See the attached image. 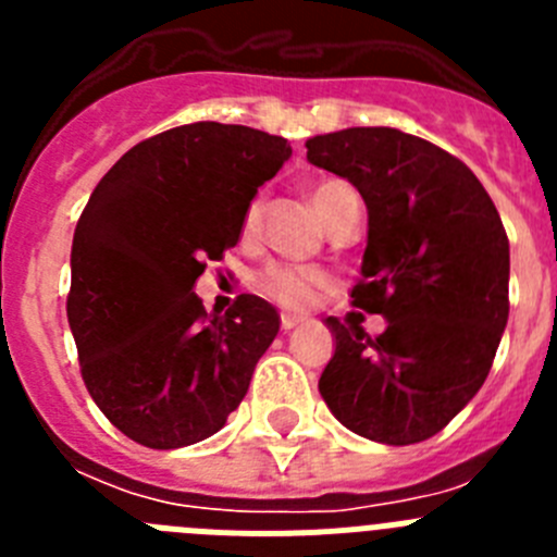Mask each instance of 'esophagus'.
<instances>
[{"mask_svg":"<svg viewBox=\"0 0 557 557\" xmlns=\"http://www.w3.org/2000/svg\"><path fill=\"white\" fill-rule=\"evenodd\" d=\"M298 323H304V318H298V314H289V312L282 314V329H284V332L295 329V326H298Z\"/></svg>","mask_w":557,"mask_h":557,"instance_id":"esophagus-1","label":"esophagus"}]
</instances>
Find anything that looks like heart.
<instances>
[{
    "mask_svg": "<svg viewBox=\"0 0 557 557\" xmlns=\"http://www.w3.org/2000/svg\"><path fill=\"white\" fill-rule=\"evenodd\" d=\"M351 191V186L346 181L337 178H323L318 184L309 186V200H312L314 211L321 214L323 223H329L337 209L339 198ZM262 223V198H253L243 211V223H239V236L243 243H250ZM332 284L329 273L323 268H314V264H282L273 262L268 268H262L256 273L253 287L275 301L284 309H307L314 301V295L326 289Z\"/></svg>",
    "mask_w": 557,
    "mask_h": 557,
    "instance_id": "heart-1",
    "label": "heart"
}]
</instances>
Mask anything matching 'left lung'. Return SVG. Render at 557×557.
Instances as JSON below:
<instances>
[{"mask_svg":"<svg viewBox=\"0 0 557 557\" xmlns=\"http://www.w3.org/2000/svg\"><path fill=\"white\" fill-rule=\"evenodd\" d=\"M307 159L366 200L368 248L351 304L387 321L371 339L326 318L334 357L318 391L368 441H426L476 396L508 323L499 211L460 159L396 127L314 136Z\"/></svg>","mask_w":557,"mask_h":557,"instance_id":"8db88e82","label":"left lung"}]
</instances>
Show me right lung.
<instances>
[{
    "label": "right lung",
    "instance_id": "obj_1",
    "mask_svg": "<svg viewBox=\"0 0 557 557\" xmlns=\"http://www.w3.org/2000/svg\"><path fill=\"white\" fill-rule=\"evenodd\" d=\"M289 152L256 127L191 122L131 147L91 191L66 314L88 393L136 444H198L248 393L278 314L239 295L209 321L191 287L239 243L245 206Z\"/></svg>",
    "mask_w": 557,
    "mask_h": 557
}]
</instances>
